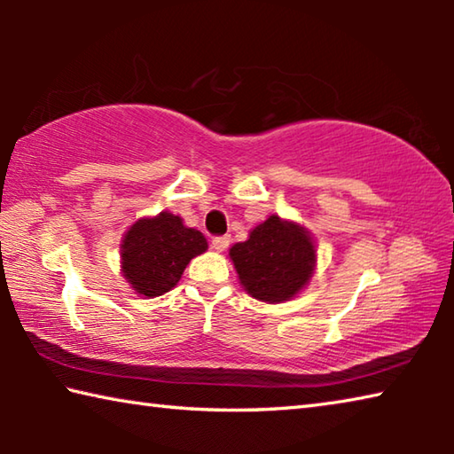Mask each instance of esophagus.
Instances as JSON below:
<instances>
[{
    "label": "esophagus",
    "mask_w": 454,
    "mask_h": 454,
    "mask_svg": "<svg viewBox=\"0 0 454 454\" xmlns=\"http://www.w3.org/2000/svg\"><path fill=\"white\" fill-rule=\"evenodd\" d=\"M228 244H230V236H214L212 238V248L218 250V252L226 250Z\"/></svg>",
    "instance_id": "34e87169"
}]
</instances>
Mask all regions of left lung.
Segmentation results:
<instances>
[{
	"label": "left lung",
	"instance_id": "left-lung-1",
	"mask_svg": "<svg viewBox=\"0 0 454 454\" xmlns=\"http://www.w3.org/2000/svg\"><path fill=\"white\" fill-rule=\"evenodd\" d=\"M242 288L268 304L294 298L312 278L317 248L309 230L272 214L230 248Z\"/></svg>",
	"mask_w": 454,
	"mask_h": 454
}]
</instances>
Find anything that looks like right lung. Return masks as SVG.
Wrapping results in <instances>:
<instances>
[{"mask_svg":"<svg viewBox=\"0 0 454 454\" xmlns=\"http://www.w3.org/2000/svg\"><path fill=\"white\" fill-rule=\"evenodd\" d=\"M208 242L196 228H186L180 216L160 212L129 226L121 240V274L142 296H162L182 278L184 268L202 254Z\"/></svg>","mask_w":454,"mask_h":454,"instance_id":"right-lung-1","label":"right lung"}]
</instances>
